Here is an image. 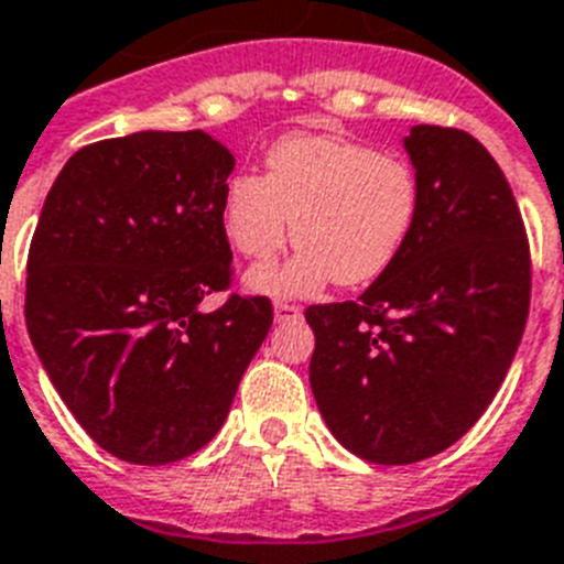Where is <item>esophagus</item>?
Instances as JSON below:
<instances>
[{"instance_id":"esophagus-1","label":"esophagus","mask_w":564,"mask_h":564,"mask_svg":"<svg viewBox=\"0 0 564 564\" xmlns=\"http://www.w3.org/2000/svg\"><path fill=\"white\" fill-rule=\"evenodd\" d=\"M273 316H276V322H296L302 316V307L291 305V302H276L273 305Z\"/></svg>"}]
</instances>
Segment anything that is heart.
<instances>
[{
  "instance_id": "obj_1",
  "label": "heart",
  "mask_w": 564,
  "mask_h": 564,
  "mask_svg": "<svg viewBox=\"0 0 564 564\" xmlns=\"http://www.w3.org/2000/svg\"><path fill=\"white\" fill-rule=\"evenodd\" d=\"M420 210V182L405 159L330 133H291L264 156V176L239 173L223 196V230L250 262H268L288 242L296 257L259 268L248 285L279 296L382 276L405 248Z\"/></svg>"
}]
</instances>
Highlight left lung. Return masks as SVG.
Returning a JSON list of instances; mask_svg holds the SVG:
<instances>
[{
  "label": "left lung",
  "mask_w": 564,
  "mask_h": 564,
  "mask_svg": "<svg viewBox=\"0 0 564 564\" xmlns=\"http://www.w3.org/2000/svg\"><path fill=\"white\" fill-rule=\"evenodd\" d=\"M420 210L405 248L356 302L311 305V388L330 433L377 465H411L468 433L522 339L531 250L497 159L470 133L405 137Z\"/></svg>",
  "instance_id": "8db88e82"
}]
</instances>
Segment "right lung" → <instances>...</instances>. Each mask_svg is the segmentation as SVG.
Wrapping results in <instances>:
<instances>
[{
  "label": "right lung",
  "mask_w": 564,
  "mask_h": 564,
  "mask_svg": "<svg viewBox=\"0 0 564 564\" xmlns=\"http://www.w3.org/2000/svg\"><path fill=\"white\" fill-rule=\"evenodd\" d=\"M234 153L205 131L85 144L53 182L28 253L25 322L90 440L133 465L196 454L223 427L273 322L230 293L223 196Z\"/></svg>",
  "instance_id": "1"
}]
</instances>
